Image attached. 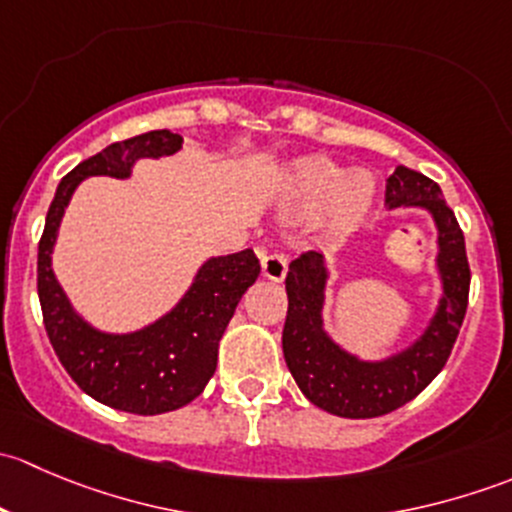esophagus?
Returning <instances> with one entry per match:
<instances>
[{
	"instance_id": "34e87169",
	"label": "esophagus",
	"mask_w": 512,
	"mask_h": 512,
	"mask_svg": "<svg viewBox=\"0 0 512 512\" xmlns=\"http://www.w3.org/2000/svg\"><path fill=\"white\" fill-rule=\"evenodd\" d=\"M262 275L267 280L282 282L287 275V257L282 252H270V255L262 257Z\"/></svg>"
}]
</instances>
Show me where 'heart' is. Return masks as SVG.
<instances>
[{
  "label": "heart",
  "mask_w": 512,
  "mask_h": 512,
  "mask_svg": "<svg viewBox=\"0 0 512 512\" xmlns=\"http://www.w3.org/2000/svg\"><path fill=\"white\" fill-rule=\"evenodd\" d=\"M289 195L297 210H317L327 205L329 218L344 223L369 208L374 180L369 173H344L329 158L312 156L299 160L289 173Z\"/></svg>",
  "instance_id": "obj_1"
}]
</instances>
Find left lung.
<instances>
[{
    "mask_svg": "<svg viewBox=\"0 0 512 512\" xmlns=\"http://www.w3.org/2000/svg\"><path fill=\"white\" fill-rule=\"evenodd\" d=\"M384 203L389 208H426L438 227L443 299L431 327L414 347L386 361H359L342 352L322 329L327 270L319 252L307 250L294 257L285 280L289 307L282 349L289 371L314 406L342 418L384 416L416 399L446 366L468 307L471 267L466 240L441 188L426 175L399 165L386 180Z\"/></svg>",
    "mask_w": 512,
    "mask_h": 512,
    "instance_id": "1",
    "label": "left lung"
}]
</instances>
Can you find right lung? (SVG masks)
Returning <instances> with one entry per match:
<instances>
[{
  "label": "right lung",
  "instance_id": "obj_1",
  "mask_svg": "<svg viewBox=\"0 0 512 512\" xmlns=\"http://www.w3.org/2000/svg\"><path fill=\"white\" fill-rule=\"evenodd\" d=\"M180 143L178 133L151 131L81 160L61 178L39 240L36 289L46 334L61 366L91 399L138 416L175 411L203 394L218 366V344L227 322L247 287L260 277V260L252 250L213 257L200 267L193 287L173 312L143 332L113 337L76 317L51 272V247L81 180L89 175L128 178L138 158L173 156Z\"/></svg>",
  "mask_w": 512,
  "mask_h": 512
}]
</instances>
